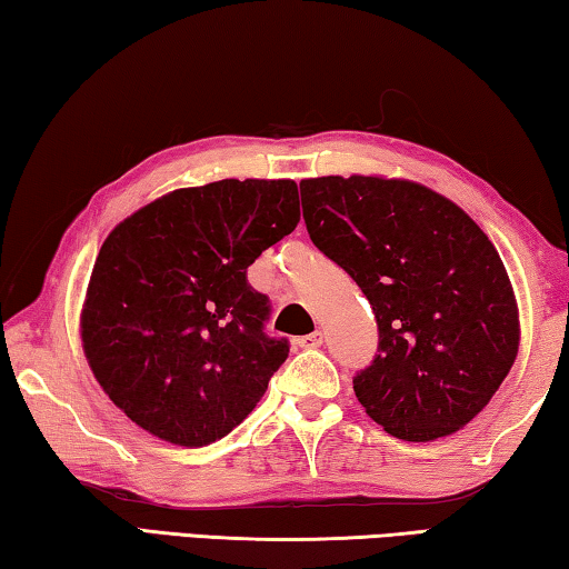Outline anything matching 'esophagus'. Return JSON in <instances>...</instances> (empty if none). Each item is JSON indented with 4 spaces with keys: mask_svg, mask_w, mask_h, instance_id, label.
<instances>
[{
    "mask_svg": "<svg viewBox=\"0 0 569 569\" xmlns=\"http://www.w3.org/2000/svg\"><path fill=\"white\" fill-rule=\"evenodd\" d=\"M321 343H323V333L321 331H313V333L301 336V339H298V346H301V349H319Z\"/></svg>",
    "mask_w": 569,
    "mask_h": 569,
    "instance_id": "obj_1",
    "label": "esophagus"
}]
</instances>
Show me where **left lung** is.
Returning a JSON list of instances; mask_svg holds the SVG:
<instances>
[{
    "label": "left lung",
    "mask_w": 569,
    "mask_h": 569,
    "mask_svg": "<svg viewBox=\"0 0 569 569\" xmlns=\"http://www.w3.org/2000/svg\"><path fill=\"white\" fill-rule=\"evenodd\" d=\"M313 246L379 323L356 399L403 441L449 437L487 407L519 351V308L492 240L449 198L383 176L301 180Z\"/></svg>",
    "instance_id": "obj_1"
}]
</instances>
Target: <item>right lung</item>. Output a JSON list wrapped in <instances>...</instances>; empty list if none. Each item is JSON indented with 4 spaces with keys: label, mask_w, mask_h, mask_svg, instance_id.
<instances>
[{
    "label": "right lung",
    "mask_w": 569,
    "mask_h": 569,
    "mask_svg": "<svg viewBox=\"0 0 569 569\" xmlns=\"http://www.w3.org/2000/svg\"><path fill=\"white\" fill-rule=\"evenodd\" d=\"M301 220L293 180L178 188L110 230L80 313L94 379L148 435L206 447L230 435L286 361L248 266Z\"/></svg>",
    "instance_id": "obj_1"
}]
</instances>
